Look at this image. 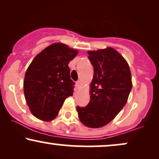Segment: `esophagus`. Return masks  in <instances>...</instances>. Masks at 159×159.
Returning <instances> with one entry per match:
<instances>
[{"mask_svg":"<svg viewBox=\"0 0 159 159\" xmlns=\"http://www.w3.org/2000/svg\"><path fill=\"white\" fill-rule=\"evenodd\" d=\"M81 84V83L80 81H78L77 82H76V86H77V87H80Z\"/></svg>","mask_w":159,"mask_h":159,"instance_id":"34e87169","label":"esophagus"}]
</instances>
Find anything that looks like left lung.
<instances>
[{
  "label": "left lung",
  "instance_id": "8db88e82",
  "mask_svg": "<svg viewBox=\"0 0 159 159\" xmlns=\"http://www.w3.org/2000/svg\"><path fill=\"white\" fill-rule=\"evenodd\" d=\"M94 69L90 84V101L77 106L79 120L90 128H100L114 119L127 102L132 88L129 64L112 48L87 52Z\"/></svg>",
  "mask_w": 159,
  "mask_h": 159
}]
</instances>
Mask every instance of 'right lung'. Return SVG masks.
Returning <instances> with one entry per match:
<instances>
[{
	"label": "right lung",
	"mask_w": 159,
	"mask_h": 159,
	"mask_svg": "<svg viewBox=\"0 0 159 159\" xmlns=\"http://www.w3.org/2000/svg\"><path fill=\"white\" fill-rule=\"evenodd\" d=\"M77 50L54 43L38 54L27 68L24 80L25 99L32 114L43 121L57 116L65 99L73 94L69 61Z\"/></svg>",
	"instance_id": "add662e5"
}]
</instances>
